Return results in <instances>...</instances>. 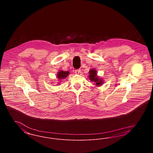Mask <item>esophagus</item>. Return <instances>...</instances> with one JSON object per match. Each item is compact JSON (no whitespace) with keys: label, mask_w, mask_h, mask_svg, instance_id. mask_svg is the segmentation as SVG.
Here are the masks:
<instances>
[{"label":"esophagus","mask_w":153,"mask_h":153,"mask_svg":"<svg viewBox=\"0 0 153 153\" xmlns=\"http://www.w3.org/2000/svg\"><path fill=\"white\" fill-rule=\"evenodd\" d=\"M80 72H81L80 69H76V70H75V73L76 74H79L80 73Z\"/></svg>","instance_id":"esophagus-1"}]
</instances>
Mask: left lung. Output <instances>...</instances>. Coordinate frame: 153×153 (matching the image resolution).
I'll list each match as a JSON object with an SVG mask.
<instances>
[{"instance_id": "left-lung-1", "label": "left lung", "mask_w": 153, "mask_h": 153, "mask_svg": "<svg viewBox=\"0 0 153 153\" xmlns=\"http://www.w3.org/2000/svg\"><path fill=\"white\" fill-rule=\"evenodd\" d=\"M89 72V79L91 80V81H94L95 82H96V85H102V81L100 79H99V77L97 76L96 70L92 69Z\"/></svg>"}]
</instances>
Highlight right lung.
<instances>
[{
	"label": "right lung",
	"instance_id": "1",
	"mask_svg": "<svg viewBox=\"0 0 153 153\" xmlns=\"http://www.w3.org/2000/svg\"><path fill=\"white\" fill-rule=\"evenodd\" d=\"M69 74V72L68 71H60L58 72L57 74V77H58V80H62L66 78L68 74Z\"/></svg>",
	"mask_w": 153,
	"mask_h": 153
}]
</instances>
